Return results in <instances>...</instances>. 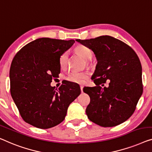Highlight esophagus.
Wrapping results in <instances>:
<instances>
[{
  "instance_id": "34e87169",
  "label": "esophagus",
  "mask_w": 152,
  "mask_h": 152,
  "mask_svg": "<svg viewBox=\"0 0 152 152\" xmlns=\"http://www.w3.org/2000/svg\"><path fill=\"white\" fill-rule=\"evenodd\" d=\"M80 90L81 92H83V86H80Z\"/></svg>"
}]
</instances>
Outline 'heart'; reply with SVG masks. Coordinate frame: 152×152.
Listing matches in <instances>:
<instances>
[{
    "mask_svg": "<svg viewBox=\"0 0 152 152\" xmlns=\"http://www.w3.org/2000/svg\"><path fill=\"white\" fill-rule=\"evenodd\" d=\"M76 52L80 54L81 56L84 58L86 61H89L92 57V52L91 50L87 46L79 45H77L75 48ZM68 61V52H63L59 57V65L62 69H65L67 65ZM89 72H78L72 71L69 72L67 76V80L69 82L76 84H83L85 81L89 78Z\"/></svg>",
    "mask_w": 152,
    "mask_h": 152,
    "instance_id": "b5f03b06",
    "label": "heart"
}]
</instances>
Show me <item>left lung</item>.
Returning <instances> with one entry per match:
<instances>
[{"label":"left lung","instance_id":"obj_1","mask_svg":"<svg viewBox=\"0 0 152 152\" xmlns=\"http://www.w3.org/2000/svg\"><path fill=\"white\" fill-rule=\"evenodd\" d=\"M76 41L92 50L98 61L91 78L96 86L83 88L90 97L87 117L104 127L123 123L135 112L143 91L138 56L131 47L110 36Z\"/></svg>","mask_w":152,"mask_h":152}]
</instances>
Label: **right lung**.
<instances>
[{
	"instance_id": "add662e5",
	"label": "right lung",
	"mask_w": 152,
	"mask_h": 152,
	"mask_svg": "<svg viewBox=\"0 0 152 152\" xmlns=\"http://www.w3.org/2000/svg\"><path fill=\"white\" fill-rule=\"evenodd\" d=\"M75 40L38 38L20 49L12 60L10 92L24 121L40 129L63 122L70 104L80 95L78 85L65 81L58 89L52 79L61 72L59 57Z\"/></svg>"
}]
</instances>
